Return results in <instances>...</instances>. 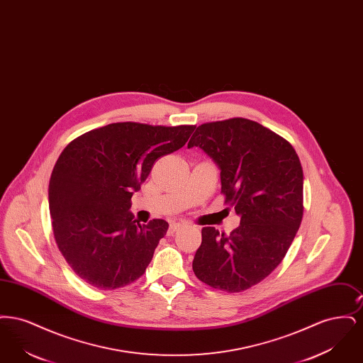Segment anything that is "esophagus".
<instances>
[{"label": "esophagus", "mask_w": 363, "mask_h": 363, "mask_svg": "<svg viewBox=\"0 0 363 363\" xmlns=\"http://www.w3.org/2000/svg\"><path fill=\"white\" fill-rule=\"evenodd\" d=\"M182 227H184V225H182V223H179V222H177V223H172L170 227H169V234H173V233H175L177 230H179V228H182Z\"/></svg>", "instance_id": "34e87169"}]
</instances>
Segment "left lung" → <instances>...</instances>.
<instances>
[{
  "label": "left lung",
  "mask_w": 363,
  "mask_h": 363,
  "mask_svg": "<svg viewBox=\"0 0 363 363\" xmlns=\"http://www.w3.org/2000/svg\"><path fill=\"white\" fill-rule=\"evenodd\" d=\"M200 147L220 169L225 206L241 223L230 234L201 230L193 272L225 293H241L284 259L303 216V172L293 145L247 118L200 125L188 148Z\"/></svg>",
  "instance_id": "left-lung-1"
}]
</instances>
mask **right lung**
Listing matches in <instances>:
<instances>
[{"mask_svg": "<svg viewBox=\"0 0 363 363\" xmlns=\"http://www.w3.org/2000/svg\"><path fill=\"white\" fill-rule=\"evenodd\" d=\"M194 125L116 122L72 140L52 169L55 243L73 272L99 290L143 277L169 223L140 225L129 212L156 160L182 148Z\"/></svg>", "mask_w": 363, "mask_h": 363, "instance_id": "right-lung-1", "label": "right lung"}]
</instances>
